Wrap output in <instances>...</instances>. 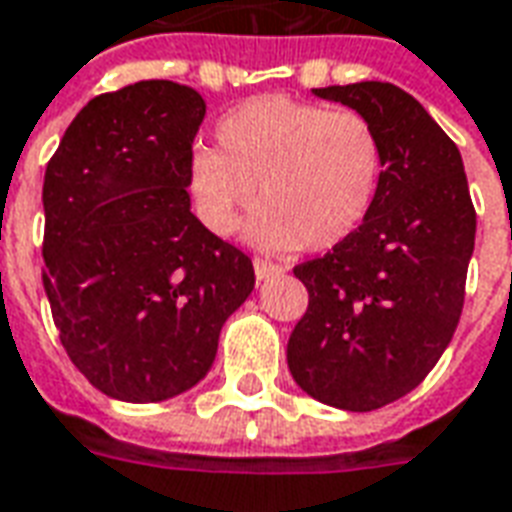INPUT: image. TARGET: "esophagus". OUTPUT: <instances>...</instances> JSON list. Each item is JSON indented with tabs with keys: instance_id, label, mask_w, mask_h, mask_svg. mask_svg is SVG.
<instances>
[{
	"instance_id": "esophagus-1",
	"label": "esophagus",
	"mask_w": 512,
	"mask_h": 512,
	"mask_svg": "<svg viewBox=\"0 0 512 512\" xmlns=\"http://www.w3.org/2000/svg\"><path fill=\"white\" fill-rule=\"evenodd\" d=\"M255 276L263 282V279H268V276H274V274H282L285 268L279 266V263H271V260H263V257H255Z\"/></svg>"
}]
</instances>
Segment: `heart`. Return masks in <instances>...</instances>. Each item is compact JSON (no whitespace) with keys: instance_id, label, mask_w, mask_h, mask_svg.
I'll use <instances>...</instances> for the list:
<instances>
[{"instance_id":"obj_1","label":"heart","mask_w":512,"mask_h":512,"mask_svg":"<svg viewBox=\"0 0 512 512\" xmlns=\"http://www.w3.org/2000/svg\"><path fill=\"white\" fill-rule=\"evenodd\" d=\"M214 135L217 151L200 146L187 168L189 198L211 233L233 236L246 211L260 206L249 227L257 246L325 252L372 214L382 140L361 113L255 97L227 111Z\"/></svg>"}]
</instances>
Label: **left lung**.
I'll use <instances>...</instances> for the list:
<instances>
[{
	"mask_svg": "<svg viewBox=\"0 0 512 512\" xmlns=\"http://www.w3.org/2000/svg\"><path fill=\"white\" fill-rule=\"evenodd\" d=\"M372 121L382 184L344 244L293 274L309 290L287 366L312 399L372 412L426 380L456 333L475 249V206L456 143L399 86L312 89Z\"/></svg>",
	"mask_w": 512,
	"mask_h": 512,
	"instance_id": "8db88e82",
	"label": "left lung"
}]
</instances>
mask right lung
I'll list each match as a JSON object with an SVG mask.
<instances>
[{"mask_svg": "<svg viewBox=\"0 0 512 512\" xmlns=\"http://www.w3.org/2000/svg\"><path fill=\"white\" fill-rule=\"evenodd\" d=\"M195 89L100 94L45 168L43 287L62 347L97 391L165 401L198 385L255 287L252 260L189 211Z\"/></svg>", "mask_w": 512, "mask_h": 512, "instance_id": "add662e5", "label": "right lung"}]
</instances>
